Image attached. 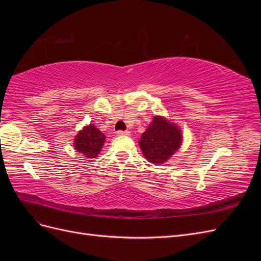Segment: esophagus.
<instances>
[{"label": "esophagus", "instance_id": "1", "mask_svg": "<svg viewBox=\"0 0 261 261\" xmlns=\"http://www.w3.org/2000/svg\"><path fill=\"white\" fill-rule=\"evenodd\" d=\"M116 134L118 136H129L130 135V133L128 130H118Z\"/></svg>", "mask_w": 261, "mask_h": 261}]
</instances>
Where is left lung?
I'll use <instances>...</instances> for the list:
<instances>
[{"label": "left lung", "mask_w": 261, "mask_h": 261, "mask_svg": "<svg viewBox=\"0 0 261 261\" xmlns=\"http://www.w3.org/2000/svg\"><path fill=\"white\" fill-rule=\"evenodd\" d=\"M181 144V134L176 125L162 116H154L139 140L146 159L161 164L174 154Z\"/></svg>", "instance_id": "1"}]
</instances>
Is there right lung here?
Listing matches in <instances>:
<instances>
[{"instance_id": "add662e5", "label": "right lung", "mask_w": 261, "mask_h": 261, "mask_svg": "<svg viewBox=\"0 0 261 261\" xmlns=\"http://www.w3.org/2000/svg\"><path fill=\"white\" fill-rule=\"evenodd\" d=\"M106 136L102 134L96 126L90 124L77 134L75 138V149L76 151L82 152L85 156L94 158L101 151L103 146Z\"/></svg>"}]
</instances>
